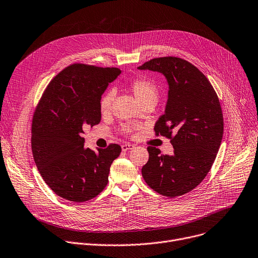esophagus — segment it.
I'll use <instances>...</instances> for the list:
<instances>
[{"instance_id": "obj_1", "label": "esophagus", "mask_w": 258, "mask_h": 258, "mask_svg": "<svg viewBox=\"0 0 258 258\" xmlns=\"http://www.w3.org/2000/svg\"><path fill=\"white\" fill-rule=\"evenodd\" d=\"M121 148H122V150H123V151H128V150H131V149H134V148H135V146H134L133 144L126 143V144H123V145L121 146Z\"/></svg>"}]
</instances>
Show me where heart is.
Here are the masks:
<instances>
[{
  "label": "heart",
  "instance_id": "heart-1",
  "mask_svg": "<svg viewBox=\"0 0 258 258\" xmlns=\"http://www.w3.org/2000/svg\"><path fill=\"white\" fill-rule=\"evenodd\" d=\"M128 87L132 90V92L135 94L142 105L146 104L149 101H156L159 97V90L156 83L152 80L146 78V77H139L132 80L128 83ZM115 93L113 90H108L102 94V96L99 99V110L102 114H106L111 110L112 102L114 99ZM138 127L136 123L133 122H126L121 125V131L124 134H132L135 128Z\"/></svg>",
  "mask_w": 258,
  "mask_h": 258
}]
</instances>
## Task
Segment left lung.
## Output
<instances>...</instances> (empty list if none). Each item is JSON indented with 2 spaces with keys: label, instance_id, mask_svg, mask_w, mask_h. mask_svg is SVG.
<instances>
[{
  "label": "left lung",
  "instance_id": "obj_1",
  "mask_svg": "<svg viewBox=\"0 0 258 258\" xmlns=\"http://www.w3.org/2000/svg\"><path fill=\"white\" fill-rule=\"evenodd\" d=\"M138 68L159 72L167 79V105L154 132L170 139L174 148L168 156L148 146L142 176L163 196L183 195L207 176L221 145L224 121L218 95L208 78L181 58H154Z\"/></svg>",
  "mask_w": 258,
  "mask_h": 258
}]
</instances>
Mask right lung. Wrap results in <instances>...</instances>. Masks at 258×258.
I'll list each match as a JSON object with an SVG mask.
<instances>
[{"label":"right lung","mask_w":258,"mask_h":258,"mask_svg":"<svg viewBox=\"0 0 258 258\" xmlns=\"http://www.w3.org/2000/svg\"><path fill=\"white\" fill-rule=\"evenodd\" d=\"M121 71L75 63L49 82L32 119L33 158L45 183L74 202L96 197L108 184L110 167L121 147L93 151L84 130L100 122L99 99Z\"/></svg>","instance_id":"right-lung-1"}]
</instances>
